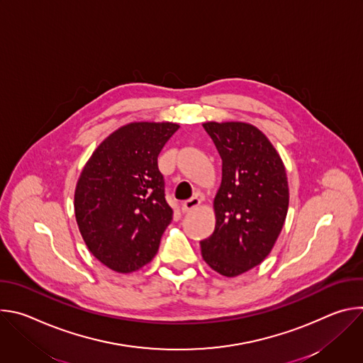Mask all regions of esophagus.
<instances>
[{"mask_svg": "<svg viewBox=\"0 0 363 363\" xmlns=\"http://www.w3.org/2000/svg\"><path fill=\"white\" fill-rule=\"evenodd\" d=\"M199 203H201V199H199L198 196H192V198H189L188 201L182 202L181 210H182V213H184V214H185V213H189V211L195 210Z\"/></svg>", "mask_w": 363, "mask_h": 363, "instance_id": "esophagus-1", "label": "esophagus"}]
</instances>
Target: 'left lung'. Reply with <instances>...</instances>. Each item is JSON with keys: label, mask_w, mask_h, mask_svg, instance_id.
<instances>
[{"label": "left lung", "mask_w": 363, "mask_h": 363, "mask_svg": "<svg viewBox=\"0 0 363 363\" xmlns=\"http://www.w3.org/2000/svg\"><path fill=\"white\" fill-rule=\"evenodd\" d=\"M223 160L214 199L216 230L201 241L205 263L225 277L240 276L270 254L287 216L289 184L280 155L255 126L202 125Z\"/></svg>", "instance_id": "8db88e82"}]
</instances>
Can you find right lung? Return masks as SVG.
<instances>
[{"mask_svg": "<svg viewBox=\"0 0 363 363\" xmlns=\"http://www.w3.org/2000/svg\"><path fill=\"white\" fill-rule=\"evenodd\" d=\"M179 125L133 122L91 153L74 192L80 234L100 263L132 273L158 252L172 221L158 155Z\"/></svg>", "mask_w": 363, "mask_h": 363, "instance_id": "right-lung-1", "label": "right lung"}]
</instances>
